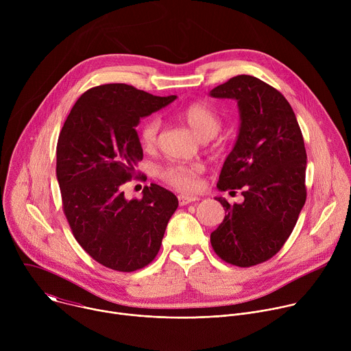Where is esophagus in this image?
I'll return each mask as SVG.
<instances>
[{
  "label": "esophagus",
  "mask_w": 351,
  "mask_h": 351,
  "mask_svg": "<svg viewBox=\"0 0 351 351\" xmlns=\"http://www.w3.org/2000/svg\"><path fill=\"white\" fill-rule=\"evenodd\" d=\"M178 198H179V206H187V204L194 203L198 199V197L187 195V194H180V195H178Z\"/></svg>",
  "instance_id": "obj_1"
}]
</instances>
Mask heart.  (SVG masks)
<instances>
[{
    "instance_id": "1",
    "label": "heart",
    "mask_w": 351,
    "mask_h": 351,
    "mask_svg": "<svg viewBox=\"0 0 351 351\" xmlns=\"http://www.w3.org/2000/svg\"><path fill=\"white\" fill-rule=\"evenodd\" d=\"M180 119L193 130L199 140L214 138L222 129L221 115L204 103H191L179 112ZM161 122L157 117L147 118L138 128V140L144 149H153L158 143ZM218 145V144H215ZM204 165L193 164H171L158 171L160 178L182 191H194L202 183Z\"/></svg>"
}]
</instances>
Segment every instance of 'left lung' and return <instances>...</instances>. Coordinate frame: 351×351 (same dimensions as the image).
Segmentation results:
<instances>
[{"instance_id": "obj_1", "label": "left lung", "mask_w": 351, "mask_h": 351, "mask_svg": "<svg viewBox=\"0 0 351 351\" xmlns=\"http://www.w3.org/2000/svg\"><path fill=\"white\" fill-rule=\"evenodd\" d=\"M210 94L237 101L240 130L217 186L241 189L244 197L232 206L217 197L226 214L211 233V245L228 264L254 267L283 247L306 203L303 133L283 94L254 76H234Z\"/></svg>"}]
</instances>
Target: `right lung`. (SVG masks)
Masks as SVG:
<instances>
[{"label": "right lung", "instance_id": "add662e5", "mask_svg": "<svg viewBox=\"0 0 351 351\" xmlns=\"http://www.w3.org/2000/svg\"><path fill=\"white\" fill-rule=\"evenodd\" d=\"M176 95L157 97L125 83L88 88L71 110L57 144L62 210L84 252L110 269L133 272L157 257L178 208L169 190L152 183L141 198H125L122 186L143 160L136 132L140 118Z\"/></svg>", "mask_w": 351, "mask_h": 351}]
</instances>
